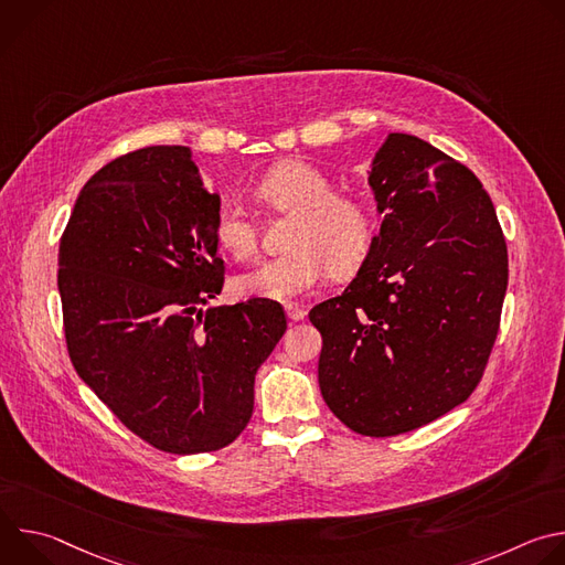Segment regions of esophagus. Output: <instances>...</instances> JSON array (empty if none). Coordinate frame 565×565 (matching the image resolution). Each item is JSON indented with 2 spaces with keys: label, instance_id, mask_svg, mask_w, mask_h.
Here are the masks:
<instances>
[{
  "label": "esophagus",
  "instance_id": "34e87169",
  "mask_svg": "<svg viewBox=\"0 0 565 565\" xmlns=\"http://www.w3.org/2000/svg\"><path fill=\"white\" fill-rule=\"evenodd\" d=\"M284 308H286V317H288L290 321H301V319L306 317V308H303V306H297V303H286Z\"/></svg>",
  "mask_w": 565,
  "mask_h": 565
}]
</instances>
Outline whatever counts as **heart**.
I'll return each instance as SVG.
<instances>
[{
  "mask_svg": "<svg viewBox=\"0 0 565 565\" xmlns=\"http://www.w3.org/2000/svg\"><path fill=\"white\" fill-rule=\"evenodd\" d=\"M255 196L266 207L295 214L288 238L290 253L266 259L232 279L241 299H295L327 279L353 277L369 259L375 244V212L366 196L335 192L333 181L303 160L275 166L257 185ZM214 238L234 259L257 253V223L244 205L227 201L214 218Z\"/></svg>",
  "mask_w": 565,
  "mask_h": 565,
  "instance_id": "b5f03b06",
  "label": "heart"
}]
</instances>
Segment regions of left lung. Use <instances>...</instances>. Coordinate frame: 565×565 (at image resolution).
Here are the masks:
<instances>
[{
  "label": "left lung",
  "instance_id": "8db88e82",
  "mask_svg": "<svg viewBox=\"0 0 565 565\" xmlns=\"http://www.w3.org/2000/svg\"><path fill=\"white\" fill-rule=\"evenodd\" d=\"M369 183L384 214L349 288L317 303L319 388L355 434L414 431L486 373L508 290V246L478 177L434 145L388 134Z\"/></svg>",
  "mask_w": 565,
  "mask_h": 565
}]
</instances>
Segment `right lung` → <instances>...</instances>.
I'll use <instances>...</instances> for the list:
<instances>
[{
  "label": "right lung",
  "instance_id": "obj_1",
  "mask_svg": "<svg viewBox=\"0 0 565 565\" xmlns=\"http://www.w3.org/2000/svg\"><path fill=\"white\" fill-rule=\"evenodd\" d=\"M218 207L188 147H142L89 179L60 236L71 364L131 434L168 454L238 438L257 369L286 331L270 299L201 310L223 290Z\"/></svg>",
  "mask_w": 565,
  "mask_h": 565
}]
</instances>
